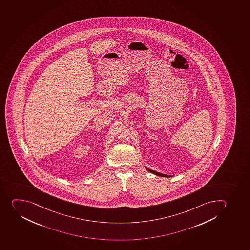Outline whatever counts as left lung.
I'll return each instance as SVG.
<instances>
[{"mask_svg":"<svg viewBox=\"0 0 250 250\" xmlns=\"http://www.w3.org/2000/svg\"><path fill=\"white\" fill-rule=\"evenodd\" d=\"M146 168V169L148 170V171L150 172V173H152V174H156V175H158V176L171 177L170 175H167V174H161V173H159V172L154 171V170H153V169H149V168Z\"/></svg>","mask_w":250,"mask_h":250,"instance_id":"obj_1","label":"left lung"}]
</instances>
